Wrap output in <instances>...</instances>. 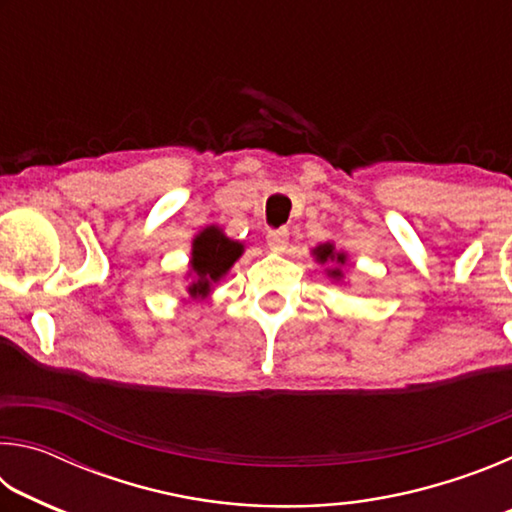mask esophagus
Listing matches in <instances>:
<instances>
[{"mask_svg":"<svg viewBox=\"0 0 512 512\" xmlns=\"http://www.w3.org/2000/svg\"><path fill=\"white\" fill-rule=\"evenodd\" d=\"M266 241H268V248L275 250V253H282V250L289 246V230H284V228L271 230L266 235Z\"/></svg>","mask_w":512,"mask_h":512,"instance_id":"obj_1","label":"esophagus"}]
</instances>
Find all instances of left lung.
I'll list each match as a JSON object with an SVG mask.
<instances>
[{
	"label": "left lung",
	"instance_id": "1",
	"mask_svg": "<svg viewBox=\"0 0 512 512\" xmlns=\"http://www.w3.org/2000/svg\"><path fill=\"white\" fill-rule=\"evenodd\" d=\"M314 257L318 259L320 264H327V262H332L336 266L345 264V253H339V250H334V244H320L318 248H314ZM327 275L334 277V280H341V277H343L341 268H329Z\"/></svg>",
	"mask_w": 512,
	"mask_h": 512
}]
</instances>
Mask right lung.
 <instances>
[{
  "label": "right lung",
  "mask_w": 512,
  "mask_h": 512,
  "mask_svg": "<svg viewBox=\"0 0 512 512\" xmlns=\"http://www.w3.org/2000/svg\"><path fill=\"white\" fill-rule=\"evenodd\" d=\"M244 253V244L223 235V230L210 225L203 232H198L192 244V275L194 280L187 291L192 298L210 296L212 284L230 271V266Z\"/></svg>",
  "instance_id": "1"
}]
</instances>
